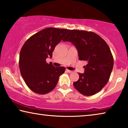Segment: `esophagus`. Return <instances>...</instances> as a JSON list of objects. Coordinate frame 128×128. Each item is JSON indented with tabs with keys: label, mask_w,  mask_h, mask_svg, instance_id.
Listing matches in <instances>:
<instances>
[{
	"label": "esophagus",
	"mask_w": 128,
	"mask_h": 128,
	"mask_svg": "<svg viewBox=\"0 0 128 128\" xmlns=\"http://www.w3.org/2000/svg\"><path fill=\"white\" fill-rule=\"evenodd\" d=\"M66 72H68V73H72V70H68V69H66Z\"/></svg>",
	"instance_id": "obj_1"
}]
</instances>
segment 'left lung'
I'll use <instances>...</instances> for the list:
<instances>
[{"label": "left lung", "instance_id": "1", "mask_svg": "<svg viewBox=\"0 0 128 128\" xmlns=\"http://www.w3.org/2000/svg\"><path fill=\"white\" fill-rule=\"evenodd\" d=\"M64 41H70L77 49L80 60L87 61L84 73L73 83L82 94L91 96L100 91L108 83L113 68V55L108 45L92 32L72 30Z\"/></svg>", "mask_w": 128, "mask_h": 128}]
</instances>
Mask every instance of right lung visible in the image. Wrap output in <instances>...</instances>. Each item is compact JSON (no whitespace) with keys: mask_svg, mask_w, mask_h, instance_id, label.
Wrapping results in <instances>:
<instances>
[{"mask_svg":"<svg viewBox=\"0 0 128 128\" xmlns=\"http://www.w3.org/2000/svg\"><path fill=\"white\" fill-rule=\"evenodd\" d=\"M70 31L65 28H48L31 36L22 47L19 66L28 87L38 94H46L56 86L64 66L54 67L46 59L52 57L56 46Z\"/></svg>","mask_w":128,"mask_h":128,"instance_id":"obj_1","label":"right lung"}]
</instances>
